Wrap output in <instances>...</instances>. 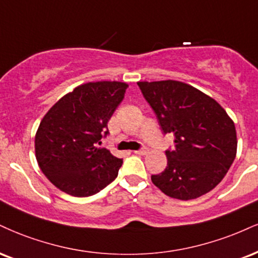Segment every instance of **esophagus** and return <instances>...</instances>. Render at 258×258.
<instances>
[{
    "label": "esophagus",
    "mask_w": 258,
    "mask_h": 258,
    "mask_svg": "<svg viewBox=\"0 0 258 258\" xmlns=\"http://www.w3.org/2000/svg\"><path fill=\"white\" fill-rule=\"evenodd\" d=\"M133 153L138 154V155H145V154L148 153V148L147 147H143V148L139 149V150H135V151H133Z\"/></svg>",
    "instance_id": "34e87169"
}]
</instances>
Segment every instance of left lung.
Returning <instances> with one entry per match:
<instances>
[{
    "label": "left lung",
    "instance_id": "left-lung-1",
    "mask_svg": "<svg viewBox=\"0 0 258 258\" xmlns=\"http://www.w3.org/2000/svg\"><path fill=\"white\" fill-rule=\"evenodd\" d=\"M163 135L174 136L167 167L151 180L167 196L188 201L213 190L237 154L233 121L215 99L176 80L137 83Z\"/></svg>",
    "mask_w": 258,
    "mask_h": 258
}]
</instances>
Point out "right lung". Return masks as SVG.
<instances>
[{
  "label": "right lung",
  "instance_id": "1",
  "mask_svg": "<svg viewBox=\"0 0 258 258\" xmlns=\"http://www.w3.org/2000/svg\"><path fill=\"white\" fill-rule=\"evenodd\" d=\"M127 84L88 83L57 101L40 121L35 148L46 178L74 197H89L117 176L122 160L102 148L108 121L123 99Z\"/></svg>",
  "mask_w": 258,
  "mask_h": 258
}]
</instances>
